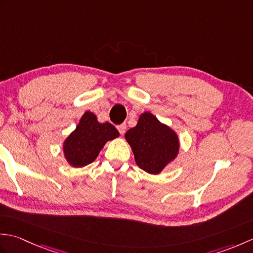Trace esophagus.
Returning a JSON list of instances; mask_svg holds the SVG:
<instances>
[{"mask_svg": "<svg viewBox=\"0 0 253 253\" xmlns=\"http://www.w3.org/2000/svg\"><path fill=\"white\" fill-rule=\"evenodd\" d=\"M117 129H118V131H120L121 135H124L126 131V124H121V125H118Z\"/></svg>", "mask_w": 253, "mask_h": 253, "instance_id": "obj_1", "label": "esophagus"}]
</instances>
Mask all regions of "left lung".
<instances>
[{"label":"left lung","mask_w":253,"mask_h":253,"mask_svg":"<svg viewBox=\"0 0 253 253\" xmlns=\"http://www.w3.org/2000/svg\"><path fill=\"white\" fill-rule=\"evenodd\" d=\"M125 138L137 165L149 174H160L179 151L176 132L149 112L142 113L136 127L130 128Z\"/></svg>","instance_id":"obj_1"}]
</instances>
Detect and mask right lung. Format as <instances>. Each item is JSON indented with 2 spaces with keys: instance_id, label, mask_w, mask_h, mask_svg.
I'll list each match as a JSON object with an SVG mask.
<instances>
[{
  "instance_id": "obj_1",
  "label": "right lung",
  "mask_w": 253,
  "mask_h": 253,
  "mask_svg": "<svg viewBox=\"0 0 253 253\" xmlns=\"http://www.w3.org/2000/svg\"><path fill=\"white\" fill-rule=\"evenodd\" d=\"M120 136L111 123H99L96 116L87 111L63 144L65 159L73 168H84L92 163L104 144Z\"/></svg>"
}]
</instances>
